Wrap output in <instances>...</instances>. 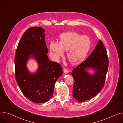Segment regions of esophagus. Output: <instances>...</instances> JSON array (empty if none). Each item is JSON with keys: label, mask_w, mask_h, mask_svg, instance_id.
Wrapping results in <instances>:
<instances>
[{"label": "esophagus", "mask_w": 123, "mask_h": 123, "mask_svg": "<svg viewBox=\"0 0 123 123\" xmlns=\"http://www.w3.org/2000/svg\"><path fill=\"white\" fill-rule=\"evenodd\" d=\"M63 71H64V73L65 74H67L69 73V70L65 68H63Z\"/></svg>", "instance_id": "obj_1"}]
</instances>
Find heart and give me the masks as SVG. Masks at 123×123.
Wrapping results in <instances>:
<instances>
[{"label":"heart","instance_id":"1","mask_svg":"<svg viewBox=\"0 0 123 123\" xmlns=\"http://www.w3.org/2000/svg\"><path fill=\"white\" fill-rule=\"evenodd\" d=\"M91 43L89 36H82L75 31H70L61 34L59 42H51L49 48L56 60H59L63 55L64 51H67V56L70 62L77 64L85 59Z\"/></svg>","mask_w":123,"mask_h":123}]
</instances>
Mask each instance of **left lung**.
Here are the masks:
<instances>
[{
    "instance_id": "8db88e82",
    "label": "left lung",
    "mask_w": 123,
    "mask_h": 123,
    "mask_svg": "<svg viewBox=\"0 0 123 123\" xmlns=\"http://www.w3.org/2000/svg\"><path fill=\"white\" fill-rule=\"evenodd\" d=\"M109 66L106 49L100 40L86 60L74 68L71 74L74 80L73 96L79 102L93 98L104 87ZM94 68L96 72L90 75L86 70Z\"/></svg>"
}]
</instances>
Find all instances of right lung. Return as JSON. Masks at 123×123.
I'll return each instance as SVG.
<instances>
[{
  "label": "right lung",
  "instance_id": "obj_1",
  "mask_svg": "<svg viewBox=\"0 0 123 123\" xmlns=\"http://www.w3.org/2000/svg\"><path fill=\"white\" fill-rule=\"evenodd\" d=\"M44 32L39 27L26 30L18 44L14 58L16 82L24 95L35 103H45L52 97L55 84L63 73L59 63L48 59ZM30 55L36 58L39 65L34 74H30L26 68Z\"/></svg>",
  "mask_w": 123,
  "mask_h": 123
}]
</instances>
